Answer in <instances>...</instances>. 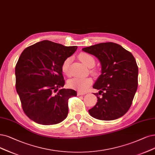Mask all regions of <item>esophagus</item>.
<instances>
[{
    "instance_id": "1",
    "label": "esophagus",
    "mask_w": 155,
    "mask_h": 155,
    "mask_svg": "<svg viewBox=\"0 0 155 155\" xmlns=\"http://www.w3.org/2000/svg\"><path fill=\"white\" fill-rule=\"evenodd\" d=\"M86 94V92H81V91H78V95H83Z\"/></svg>"
}]
</instances>
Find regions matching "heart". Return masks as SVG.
I'll return each instance as SVG.
<instances>
[{
	"instance_id": "heart-1",
	"label": "heart",
	"mask_w": 155,
	"mask_h": 155,
	"mask_svg": "<svg viewBox=\"0 0 155 155\" xmlns=\"http://www.w3.org/2000/svg\"><path fill=\"white\" fill-rule=\"evenodd\" d=\"M79 58L88 67H94L95 64V60L91 55L86 53H81L79 54ZM71 62V58H67L63 61L61 64V71L63 73L67 76L71 74L70 65ZM92 73H95V71H91ZM92 83V80L90 78H82V77H74L69 79L68 81V85L70 88L76 89L81 91H84L87 89L88 86Z\"/></svg>"
}]
</instances>
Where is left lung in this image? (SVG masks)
I'll use <instances>...</instances> for the list:
<instances>
[{
    "instance_id": "left-lung-1",
    "label": "left lung",
    "mask_w": 155,
    "mask_h": 155,
    "mask_svg": "<svg viewBox=\"0 0 155 155\" xmlns=\"http://www.w3.org/2000/svg\"><path fill=\"white\" fill-rule=\"evenodd\" d=\"M83 51L101 61L102 72L93 88L95 106L88 110L96 119L110 121L124 115L130 107L138 86V66L132 54L114 42H103ZM101 96H100V95Z\"/></svg>"
}]
</instances>
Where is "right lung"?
I'll return each instance as SVG.
<instances>
[{
  "label": "right lung",
  "instance_id": "1",
  "mask_svg": "<svg viewBox=\"0 0 155 155\" xmlns=\"http://www.w3.org/2000/svg\"><path fill=\"white\" fill-rule=\"evenodd\" d=\"M77 48L45 40L21 53L15 67L16 88L24 113L30 120L51 125L67 117L68 100L77 93L59 89L65 84L61 64Z\"/></svg>",
  "mask_w": 155,
  "mask_h": 155
}]
</instances>
